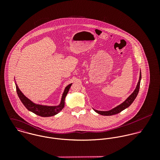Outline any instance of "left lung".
<instances>
[{"instance_id":"obj_1","label":"left lung","mask_w":160,"mask_h":160,"mask_svg":"<svg viewBox=\"0 0 160 160\" xmlns=\"http://www.w3.org/2000/svg\"><path fill=\"white\" fill-rule=\"evenodd\" d=\"M141 71H140V76H139V79L138 81L137 82L136 88L135 89V90L134 92L121 104H119V105L113 108L108 110V111H99V110H95L94 108L93 110L97 113L98 114H101V115H103V116H112L113 114H118L119 113H120L121 112H122V110H125L126 108H127L128 107H129L134 101V100L136 99V97L137 96V94L139 91V89H140V81H141Z\"/></svg>"}]
</instances>
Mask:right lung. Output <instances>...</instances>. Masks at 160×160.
Here are the masks:
<instances>
[{
	"instance_id": "1",
	"label": "right lung",
	"mask_w": 160,
	"mask_h": 160,
	"mask_svg": "<svg viewBox=\"0 0 160 160\" xmlns=\"http://www.w3.org/2000/svg\"><path fill=\"white\" fill-rule=\"evenodd\" d=\"M15 83L16 86L17 92L19 98L20 99L21 102H22L24 106L31 112H32L34 114H37L40 116L42 117H49L55 116L58 113H60L62 109L64 108L65 106V100L66 96L68 92L69 88H71L72 83L68 84L65 88L63 91V93L62 96V98L60 100V103L58 105L55 106H50V105H42L39 103H36L29 99L27 97H26L23 93V92L20 91L19 89L15 79Z\"/></svg>"
}]
</instances>
